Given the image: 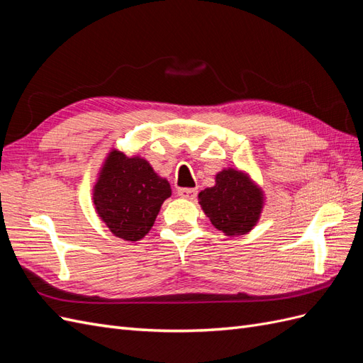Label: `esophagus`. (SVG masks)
Here are the masks:
<instances>
[{"instance_id": "esophagus-1", "label": "esophagus", "mask_w": 363, "mask_h": 363, "mask_svg": "<svg viewBox=\"0 0 363 363\" xmlns=\"http://www.w3.org/2000/svg\"><path fill=\"white\" fill-rule=\"evenodd\" d=\"M179 196H182V199L184 200H191L194 201L196 199V191L195 189H188V188H183V189H179Z\"/></svg>"}]
</instances>
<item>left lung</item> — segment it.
<instances>
[{
	"label": "left lung",
	"instance_id": "1",
	"mask_svg": "<svg viewBox=\"0 0 363 363\" xmlns=\"http://www.w3.org/2000/svg\"><path fill=\"white\" fill-rule=\"evenodd\" d=\"M199 203L211 223L233 238L256 227L265 206V194L247 171L224 168L215 175V186L199 194Z\"/></svg>",
	"mask_w": 363,
	"mask_h": 363
}]
</instances>
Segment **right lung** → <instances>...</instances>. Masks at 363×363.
<instances>
[{
    "instance_id": "right-lung-1",
    "label": "right lung",
    "mask_w": 363,
    "mask_h": 363,
    "mask_svg": "<svg viewBox=\"0 0 363 363\" xmlns=\"http://www.w3.org/2000/svg\"><path fill=\"white\" fill-rule=\"evenodd\" d=\"M171 196L167 179L139 155L111 150L92 189L95 211L111 232L127 242L144 238L155 224L163 201Z\"/></svg>"
}]
</instances>
